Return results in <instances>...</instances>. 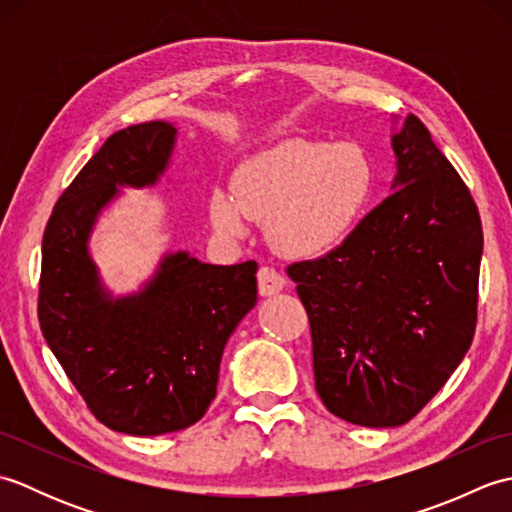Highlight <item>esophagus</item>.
Instances as JSON below:
<instances>
[{"mask_svg": "<svg viewBox=\"0 0 512 512\" xmlns=\"http://www.w3.org/2000/svg\"><path fill=\"white\" fill-rule=\"evenodd\" d=\"M257 284H259V295L270 297L284 290L286 279L281 277L279 270H275L273 266H262L257 270Z\"/></svg>", "mask_w": 512, "mask_h": 512, "instance_id": "esophagus-1", "label": "esophagus"}]
</instances>
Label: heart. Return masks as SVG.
Instances as JSON below:
<instances>
[{
	"instance_id": "1",
	"label": "heart",
	"mask_w": 512,
	"mask_h": 512,
	"mask_svg": "<svg viewBox=\"0 0 512 512\" xmlns=\"http://www.w3.org/2000/svg\"><path fill=\"white\" fill-rule=\"evenodd\" d=\"M376 193V167L356 143L290 138L239 165L233 193L213 191L209 213L222 235L242 237L246 217L266 222L286 257H317L343 244Z\"/></svg>"
}]
</instances>
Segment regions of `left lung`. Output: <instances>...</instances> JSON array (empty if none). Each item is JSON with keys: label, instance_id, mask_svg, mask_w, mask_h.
Returning a JSON list of instances; mask_svg holds the SVG:
<instances>
[{"label": "left lung", "instance_id": "left-lung-1", "mask_svg": "<svg viewBox=\"0 0 512 512\" xmlns=\"http://www.w3.org/2000/svg\"><path fill=\"white\" fill-rule=\"evenodd\" d=\"M391 147L396 191L343 244L288 266L310 319L317 394L361 427L420 413L477 325L484 237L473 195L420 118L407 116Z\"/></svg>", "mask_w": 512, "mask_h": 512}]
</instances>
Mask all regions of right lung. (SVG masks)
<instances>
[{"label":"right lung","instance_id":"add662e5","mask_svg":"<svg viewBox=\"0 0 512 512\" xmlns=\"http://www.w3.org/2000/svg\"><path fill=\"white\" fill-rule=\"evenodd\" d=\"M178 129H118L61 193L43 231L39 325L94 418L129 436L198 422L215 398L228 336L257 303V264L165 257L138 295L112 301L88 255L96 215L118 184H154Z\"/></svg>","mask_w":512,"mask_h":512}]
</instances>
